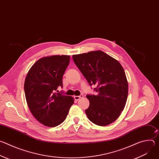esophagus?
Segmentation results:
<instances>
[{"label": "esophagus", "mask_w": 159, "mask_h": 159, "mask_svg": "<svg viewBox=\"0 0 159 159\" xmlns=\"http://www.w3.org/2000/svg\"><path fill=\"white\" fill-rule=\"evenodd\" d=\"M83 97H84V96H83L82 94H81V95H80V96H74V99H75V100L78 101L79 99H80V98H83Z\"/></svg>", "instance_id": "1"}]
</instances>
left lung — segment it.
Instances as JSON below:
<instances>
[{
    "label": "left lung",
    "mask_w": 159,
    "mask_h": 159,
    "mask_svg": "<svg viewBox=\"0 0 159 159\" xmlns=\"http://www.w3.org/2000/svg\"><path fill=\"white\" fill-rule=\"evenodd\" d=\"M75 64L96 95H87L89 106L85 109L89 120L99 126L114 122L123 111L128 85L123 68L115 58L98 50L72 56Z\"/></svg>",
    "instance_id": "8db88e82"
}]
</instances>
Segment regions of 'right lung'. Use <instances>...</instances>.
Segmentation results:
<instances>
[{"instance_id": "right-lung-1", "label": "right lung", "mask_w": 159, "mask_h": 159, "mask_svg": "<svg viewBox=\"0 0 159 159\" xmlns=\"http://www.w3.org/2000/svg\"><path fill=\"white\" fill-rule=\"evenodd\" d=\"M70 63L68 55H54L38 60L25 82L26 99L34 117L43 125L55 127L65 120L74 99L58 92Z\"/></svg>"}]
</instances>
